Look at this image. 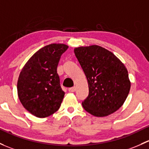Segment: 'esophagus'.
Masks as SVG:
<instances>
[{"label":"esophagus","instance_id":"esophagus-1","mask_svg":"<svg viewBox=\"0 0 149 149\" xmlns=\"http://www.w3.org/2000/svg\"><path fill=\"white\" fill-rule=\"evenodd\" d=\"M69 92H75L76 91V87H71L70 88H68Z\"/></svg>","mask_w":149,"mask_h":149}]
</instances>
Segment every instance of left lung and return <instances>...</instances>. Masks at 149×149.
Returning a JSON list of instances; mask_svg holds the SVG:
<instances>
[{
  "instance_id": "left-lung-1",
  "label": "left lung",
  "mask_w": 149,
  "mask_h": 149,
  "mask_svg": "<svg viewBox=\"0 0 149 149\" xmlns=\"http://www.w3.org/2000/svg\"><path fill=\"white\" fill-rule=\"evenodd\" d=\"M74 53L88 84L84 109L98 117L109 116L121 107L131 83L123 63L111 52L99 46L79 47Z\"/></svg>"
}]
</instances>
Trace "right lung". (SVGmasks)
<instances>
[{"mask_svg":"<svg viewBox=\"0 0 149 149\" xmlns=\"http://www.w3.org/2000/svg\"><path fill=\"white\" fill-rule=\"evenodd\" d=\"M65 44L53 43L40 48L25 64L18 80V95L23 107L35 116L45 118L60 108L64 93L57 73Z\"/></svg>","mask_w":149,"mask_h":149,"instance_id":"right-lung-1","label":"right lung"}]
</instances>
